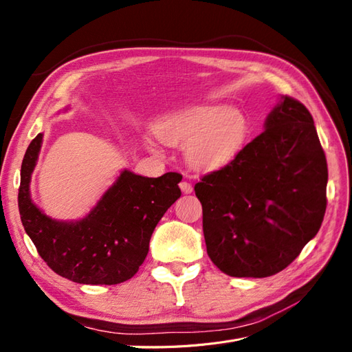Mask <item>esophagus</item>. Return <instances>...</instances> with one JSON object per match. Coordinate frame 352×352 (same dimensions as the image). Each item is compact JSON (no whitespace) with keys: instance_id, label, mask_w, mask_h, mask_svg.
Returning a JSON list of instances; mask_svg holds the SVG:
<instances>
[{"instance_id":"esophagus-1","label":"esophagus","mask_w":352,"mask_h":352,"mask_svg":"<svg viewBox=\"0 0 352 352\" xmlns=\"http://www.w3.org/2000/svg\"><path fill=\"white\" fill-rule=\"evenodd\" d=\"M179 186H180V189H182L184 194H190V192H192V190H194L192 185H190L189 182H185V180H184V182H180Z\"/></svg>"}]
</instances>
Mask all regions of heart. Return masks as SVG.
<instances>
[{"label": "heart", "instance_id": "obj_1", "mask_svg": "<svg viewBox=\"0 0 352 352\" xmlns=\"http://www.w3.org/2000/svg\"><path fill=\"white\" fill-rule=\"evenodd\" d=\"M154 133L166 144H185V158L190 166L217 170L229 164L241 151L247 120L242 113L225 105H188L158 119ZM145 145L157 153L151 140H146Z\"/></svg>", "mask_w": 352, "mask_h": 352}]
</instances>
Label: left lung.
Instances as JSON below:
<instances>
[{"label":"left lung","mask_w":352,"mask_h":352,"mask_svg":"<svg viewBox=\"0 0 352 352\" xmlns=\"http://www.w3.org/2000/svg\"><path fill=\"white\" fill-rule=\"evenodd\" d=\"M326 185L313 117L282 95L264 132L195 185L208 257L233 278L279 273L320 229Z\"/></svg>","instance_id":"8db88e82"}]
</instances>
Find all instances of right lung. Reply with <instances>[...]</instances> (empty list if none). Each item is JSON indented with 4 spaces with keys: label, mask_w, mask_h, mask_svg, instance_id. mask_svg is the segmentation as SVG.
<instances>
[{
    "label": "right lung",
    "mask_w": 352,
    "mask_h": 352,
    "mask_svg": "<svg viewBox=\"0 0 352 352\" xmlns=\"http://www.w3.org/2000/svg\"><path fill=\"white\" fill-rule=\"evenodd\" d=\"M42 140L44 133H38L28 146L19 188L20 219L42 260L76 283L129 280L146 257L157 223L182 194V176L170 172L146 177L124 168L87 216L57 220L47 216L30 197V179Z\"/></svg>",
    "instance_id": "1"
}]
</instances>
